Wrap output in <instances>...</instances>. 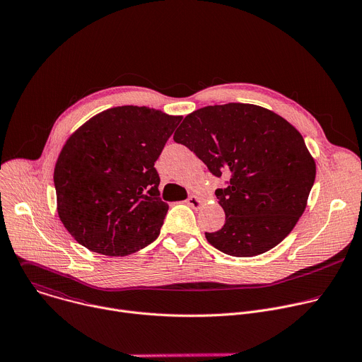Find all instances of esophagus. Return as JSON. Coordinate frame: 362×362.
I'll return each mask as SVG.
<instances>
[{
	"label": "esophagus",
	"instance_id": "34e87169",
	"mask_svg": "<svg viewBox=\"0 0 362 362\" xmlns=\"http://www.w3.org/2000/svg\"><path fill=\"white\" fill-rule=\"evenodd\" d=\"M186 203L189 204V206H192L193 209H199L200 206H202V199L200 197H197V196H194V194H192V196H189L187 197V200H186Z\"/></svg>",
	"mask_w": 362,
	"mask_h": 362
}]
</instances>
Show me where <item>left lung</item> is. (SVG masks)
Segmentation results:
<instances>
[{
  "instance_id": "left-lung-1",
  "label": "left lung",
  "mask_w": 362,
  "mask_h": 362,
  "mask_svg": "<svg viewBox=\"0 0 362 362\" xmlns=\"http://www.w3.org/2000/svg\"><path fill=\"white\" fill-rule=\"evenodd\" d=\"M218 177L215 192L226 221L204 236L221 252L250 257L281 243L302 216L317 175L302 134L256 105L228 103L187 115L173 136Z\"/></svg>"
}]
</instances>
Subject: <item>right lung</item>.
Instances as JSON below:
<instances>
[{"label":"right lung","instance_id":"1","mask_svg":"<svg viewBox=\"0 0 362 362\" xmlns=\"http://www.w3.org/2000/svg\"><path fill=\"white\" fill-rule=\"evenodd\" d=\"M182 116L120 106L80 126L54 168L57 212L84 247L127 256L160 233L169 204L159 196L154 169Z\"/></svg>","mask_w":362,"mask_h":362}]
</instances>
